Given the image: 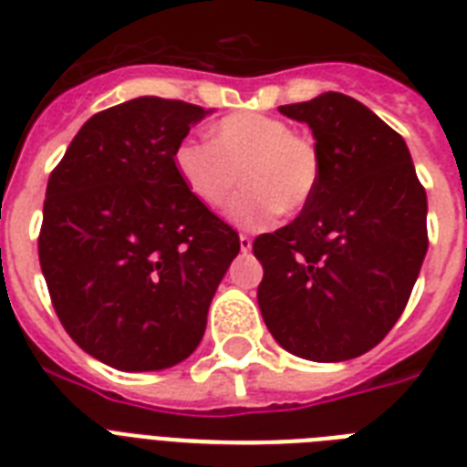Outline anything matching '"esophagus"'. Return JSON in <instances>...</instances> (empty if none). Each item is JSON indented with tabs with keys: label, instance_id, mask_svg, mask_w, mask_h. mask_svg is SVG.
<instances>
[{
	"label": "esophagus",
	"instance_id": "obj_1",
	"mask_svg": "<svg viewBox=\"0 0 467 467\" xmlns=\"http://www.w3.org/2000/svg\"><path fill=\"white\" fill-rule=\"evenodd\" d=\"M240 249L242 252H249V249H252V237H249V234H240Z\"/></svg>",
	"mask_w": 467,
	"mask_h": 467
}]
</instances>
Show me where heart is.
Here are the masks:
<instances>
[{
  "label": "heart",
  "instance_id": "1",
  "mask_svg": "<svg viewBox=\"0 0 467 467\" xmlns=\"http://www.w3.org/2000/svg\"><path fill=\"white\" fill-rule=\"evenodd\" d=\"M174 169L191 196L213 211L233 198L242 176L247 189L230 205V218L262 227L276 213L291 218L307 208L319 183V152L285 120L234 113L211 128V145L179 142Z\"/></svg>",
  "mask_w": 467,
  "mask_h": 467
}]
</instances>
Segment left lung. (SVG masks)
<instances>
[{
	"mask_svg": "<svg viewBox=\"0 0 467 467\" xmlns=\"http://www.w3.org/2000/svg\"><path fill=\"white\" fill-rule=\"evenodd\" d=\"M312 128L319 183L307 208L252 244L274 339L310 361H347L385 339L427 254V191L402 135L337 91L281 106Z\"/></svg>",
	"mask_w": 467,
	"mask_h": 467,
	"instance_id": "obj_1",
	"label": "left lung"
}]
</instances>
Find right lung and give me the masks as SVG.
Returning a JSON list of instances; mask_svg holds the SVG:
<instances>
[{"instance_id":"right-lung-1","label":"right lung","mask_w":467,"mask_h":467,"mask_svg":"<svg viewBox=\"0 0 467 467\" xmlns=\"http://www.w3.org/2000/svg\"><path fill=\"white\" fill-rule=\"evenodd\" d=\"M205 109L140 97L99 111L47 179L38 259L75 344L119 370L193 354L237 230L191 196L176 145Z\"/></svg>"}]
</instances>
